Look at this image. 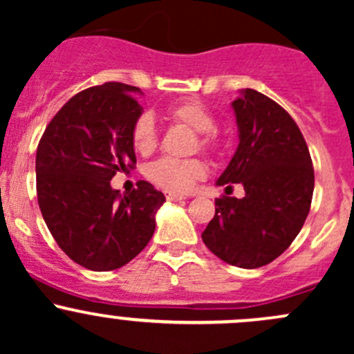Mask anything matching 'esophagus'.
Here are the masks:
<instances>
[{
    "label": "esophagus",
    "mask_w": 354,
    "mask_h": 354,
    "mask_svg": "<svg viewBox=\"0 0 354 354\" xmlns=\"http://www.w3.org/2000/svg\"><path fill=\"white\" fill-rule=\"evenodd\" d=\"M166 198L169 200V202H180V200H185L183 195H178V194H167Z\"/></svg>",
    "instance_id": "1"
}]
</instances>
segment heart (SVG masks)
<instances>
[{
    "mask_svg": "<svg viewBox=\"0 0 354 354\" xmlns=\"http://www.w3.org/2000/svg\"><path fill=\"white\" fill-rule=\"evenodd\" d=\"M166 114L173 123L185 124V127L198 131L197 140L202 151L216 152L219 149V138L212 131L216 120L203 102L197 99L174 102L166 109ZM131 142H133L135 151L144 156L156 151L157 128L154 118L149 113L140 114L135 121L133 130H131ZM205 164L200 159L178 160L162 157V159L152 162L145 174L152 183H156L162 190L171 192V194H187L197 181L205 176Z\"/></svg>",
    "mask_w": 354,
    "mask_h": 354,
    "instance_id": "obj_1",
    "label": "heart"
}]
</instances>
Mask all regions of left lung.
I'll use <instances>...</instances> for the list:
<instances>
[{
  "mask_svg": "<svg viewBox=\"0 0 354 354\" xmlns=\"http://www.w3.org/2000/svg\"><path fill=\"white\" fill-rule=\"evenodd\" d=\"M231 106L240 144L216 185L241 183L245 197L217 198L202 240L226 263L257 269L298 236L315 176L305 138L286 109L253 88H243Z\"/></svg>",
  "mask_w": 354,
  "mask_h": 354,
  "instance_id": "left-lung-1",
  "label": "left lung"
}]
</instances>
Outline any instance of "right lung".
I'll use <instances>...</instances> for the list:
<instances>
[{
	"mask_svg": "<svg viewBox=\"0 0 354 354\" xmlns=\"http://www.w3.org/2000/svg\"><path fill=\"white\" fill-rule=\"evenodd\" d=\"M133 85L85 88L56 113L35 156L37 202L59 248L85 269L104 272L133 260L151 241L164 202L149 181L120 194L118 171L133 169L131 130L142 114Z\"/></svg>",
	"mask_w": 354,
	"mask_h": 354,
	"instance_id": "right-lung-1",
	"label": "right lung"
}]
</instances>
